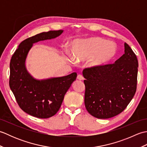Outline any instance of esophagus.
<instances>
[{"label":"esophagus","mask_w":147,"mask_h":147,"mask_svg":"<svg viewBox=\"0 0 147 147\" xmlns=\"http://www.w3.org/2000/svg\"><path fill=\"white\" fill-rule=\"evenodd\" d=\"M77 79L79 80H83V76L82 75V74H79V75H78Z\"/></svg>","instance_id":"34e87169"}]
</instances>
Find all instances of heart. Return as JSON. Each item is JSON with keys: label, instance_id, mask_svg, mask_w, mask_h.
<instances>
[{"label": "heart", "instance_id": "1", "mask_svg": "<svg viewBox=\"0 0 147 147\" xmlns=\"http://www.w3.org/2000/svg\"><path fill=\"white\" fill-rule=\"evenodd\" d=\"M117 48L112 42L98 37L76 39L72 43V57L76 61H83L89 58L90 67L100 68L111 63L116 56Z\"/></svg>", "mask_w": 147, "mask_h": 147}]
</instances>
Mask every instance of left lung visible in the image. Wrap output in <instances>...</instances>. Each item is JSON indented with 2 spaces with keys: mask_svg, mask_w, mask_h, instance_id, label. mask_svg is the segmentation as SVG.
Instances as JSON below:
<instances>
[{
  "mask_svg": "<svg viewBox=\"0 0 147 147\" xmlns=\"http://www.w3.org/2000/svg\"><path fill=\"white\" fill-rule=\"evenodd\" d=\"M138 67L135 54L124 43V54L114 64L85 69L87 111L98 119L111 118L123 112L135 94Z\"/></svg>",
  "mask_w": 147,
  "mask_h": 147,
  "instance_id": "1",
  "label": "left lung"
}]
</instances>
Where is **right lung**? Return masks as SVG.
I'll use <instances>...</instances> for the list:
<instances>
[{
	"instance_id": "add662e5",
	"label": "right lung",
	"mask_w": 147,
	"mask_h": 147,
	"mask_svg": "<svg viewBox=\"0 0 147 147\" xmlns=\"http://www.w3.org/2000/svg\"><path fill=\"white\" fill-rule=\"evenodd\" d=\"M64 30L49 31L23 40L12 55L10 62L9 86L20 108L34 117L45 119L54 115L64 95L77 77L73 73L62 77L38 80L26 66L28 54L34 43L60 36Z\"/></svg>"
}]
</instances>
